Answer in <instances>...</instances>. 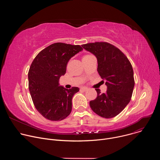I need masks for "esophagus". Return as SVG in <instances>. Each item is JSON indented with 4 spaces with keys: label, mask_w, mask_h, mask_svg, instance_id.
Wrapping results in <instances>:
<instances>
[{
    "label": "esophagus",
    "mask_w": 160,
    "mask_h": 160,
    "mask_svg": "<svg viewBox=\"0 0 160 160\" xmlns=\"http://www.w3.org/2000/svg\"><path fill=\"white\" fill-rule=\"evenodd\" d=\"M80 89L82 90H83V91H86V90H87V87H81L80 88Z\"/></svg>",
    "instance_id": "34e87169"
}]
</instances>
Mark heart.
I'll return each instance as SVG.
<instances>
[{
  "label": "heart",
  "instance_id": "b5f03b06",
  "mask_svg": "<svg viewBox=\"0 0 160 160\" xmlns=\"http://www.w3.org/2000/svg\"><path fill=\"white\" fill-rule=\"evenodd\" d=\"M89 56V55H87V56ZM85 56H84V57H85Z\"/></svg>",
  "mask_w": 160,
  "mask_h": 160
}]
</instances>
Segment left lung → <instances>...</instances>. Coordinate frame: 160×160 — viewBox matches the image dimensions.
Here are the masks:
<instances>
[{"label":"left lung","instance_id":"obj_1","mask_svg":"<svg viewBox=\"0 0 160 160\" xmlns=\"http://www.w3.org/2000/svg\"><path fill=\"white\" fill-rule=\"evenodd\" d=\"M98 59V72L106 80L107 90L101 93L96 88V99L90 106L99 116L111 118L117 116L130 101L135 85L132 64L127 56L115 45L105 42L82 45ZM103 81V80H102Z\"/></svg>","mask_w":160,"mask_h":160}]
</instances>
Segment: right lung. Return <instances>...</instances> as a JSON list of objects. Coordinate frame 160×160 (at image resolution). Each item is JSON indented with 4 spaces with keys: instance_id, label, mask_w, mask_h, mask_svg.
I'll return each mask as SVG.
<instances>
[{
    "instance_id": "add662e5",
    "label": "right lung",
    "mask_w": 160,
    "mask_h": 160,
    "mask_svg": "<svg viewBox=\"0 0 160 160\" xmlns=\"http://www.w3.org/2000/svg\"><path fill=\"white\" fill-rule=\"evenodd\" d=\"M79 45L54 43L41 51L33 59L28 72V88L37 110L46 119L61 121L70 115L72 98L79 91L73 87L59 86L68 62L82 51Z\"/></svg>"
}]
</instances>
